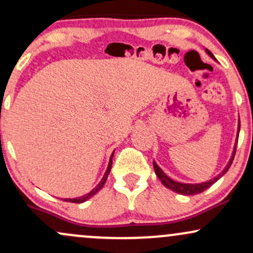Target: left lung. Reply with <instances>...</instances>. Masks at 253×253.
Listing matches in <instances>:
<instances>
[{
	"label": "left lung",
	"instance_id": "obj_1",
	"mask_svg": "<svg viewBox=\"0 0 253 253\" xmlns=\"http://www.w3.org/2000/svg\"><path fill=\"white\" fill-rule=\"evenodd\" d=\"M206 52H207L208 56L213 58V59H215V58H214V56H213V53H211V51H208L207 48H206ZM239 130H240V119H239V121H238L237 138H236V143H234L233 152H232L231 158H229L228 163L225 167V169H223L221 172L219 173V175L214 177V178H211L207 182H202V183H182V182L173 181V179H171L170 177L168 176L167 173H165L164 171L158 167V164H157L156 162L153 161V168H155V172H156L157 177L161 179V182L163 183L164 187H167L168 189L175 191V193H177V194H181V195H188V196H189V195H196V194L202 193V191H205L206 189H208V188L211 187V185H213L216 181H219V179L221 178V177L225 175L226 172H227L229 168H231L232 163H233L234 155H236V149H237V144H238V136H239Z\"/></svg>",
	"mask_w": 253,
	"mask_h": 253
}]
</instances>
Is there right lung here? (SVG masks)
I'll list each match as a JSON object with an SVG mask.
<instances>
[{"label": "right lung", "mask_w": 253, "mask_h": 253, "mask_svg": "<svg viewBox=\"0 0 253 253\" xmlns=\"http://www.w3.org/2000/svg\"><path fill=\"white\" fill-rule=\"evenodd\" d=\"M113 156H114V152H113V153H112V156H110V158H109V163H108V167H107V170H106V172H104V175H103V177H102V179H101L100 183H98V184L96 185V187L94 188V189L90 190L88 194H85V195H83V196L74 197V199H64V201H66V202H74V203H83V202H85L86 200L91 199V197L94 196L95 194H97L98 191H100L101 189H102L103 185H104V183H106L107 178H108V175H109V172H110V169H112V163H113L112 159H113Z\"/></svg>", "instance_id": "1"}]
</instances>
